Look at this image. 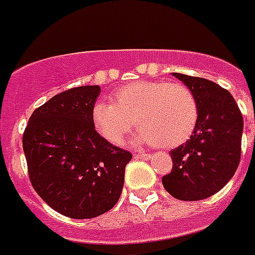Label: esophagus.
<instances>
[{
	"label": "esophagus",
	"mask_w": 255,
	"mask_h": 255,
	"mask_svg": "<svg viewBox=\"0 0 255 255\" xmlns=\"http://www.w3.org/2000/svg\"><path fill=\"white\" fill-rule=\"evenodd\" d=\"M134 158H141V160H149L150 158V154H148V153H140V154H134Z\"/></svg>",
	"instance_id": "obj_1"
}]
</instances>
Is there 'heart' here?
<instances>
[{
  "label": "heart",
  "instance_id": "obj_1",
  "mask_svg": "<svg viewBox=\"0 0 255 255\" xmlns=\"http://www.w3.org/2000/svg\"><path fill=\"white\" fill-rule=\"evenodd\" d=\"M110 102L93 107L92 122L99 136L117 146L136 123L134 144L174 148L190 138L199 115L195 95L178 82L134 81L114 92Z\"/></svg>",
  "mask_w": 255,
  "mask_h": 255
}]
</instances>
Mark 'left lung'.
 Masks as SVG:
<instances>
[{"mask_svg":"<svg viewBox=\"0 0 255 255\" xmlns=\"http://www.w3.org/2000/svg\"><path fill=\"white\" fill-rule=\"evenodd\" d=\"M195 95L196 127L170 152L173 169L162 185L179 200H202L220 191L235 175L241 157L244 121L235 98L210 80L173 73Z\"/></svg>","mask_w":255,"mask_h":255,"instance_id":"obj_1","label":"left lung"}]
</instances>
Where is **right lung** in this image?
Instances as JSON below:
<instances>
[{
    "label": "right lung",
    "instance_id": "1",
    "mask_svg": "<svg viewBox=\"0 0 255 255\" xmlns=\"http://www.w3.org/2000/svg\"><path fill=\"white\" fill-rule=\"evenodd\" d=\"M101 88L60 93L31 115L23 133L30 181L51 208L72 219H92L121 198L132 154L103 140L92 111Z\"/></svg>",
    "mask_w": 255,
    "mask_h": 255
}]
</instances>
